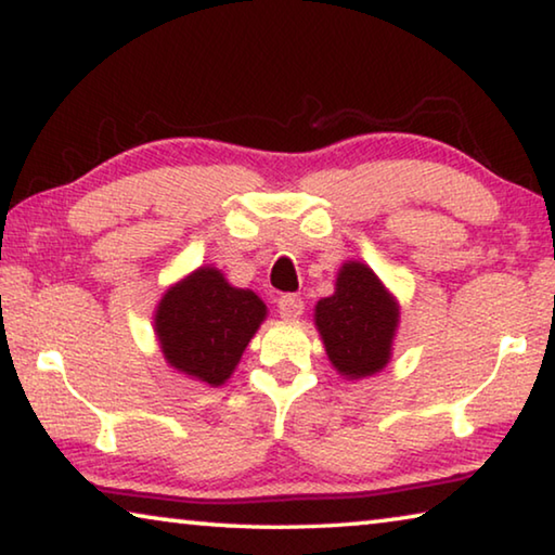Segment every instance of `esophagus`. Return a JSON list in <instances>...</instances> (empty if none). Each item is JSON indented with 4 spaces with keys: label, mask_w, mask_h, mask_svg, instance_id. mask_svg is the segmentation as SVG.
<instances>
[{
    "label": "esophagus",
    "mask_w": 555,
    "mask_h": 555,
    "mask_svg": "<svg viewBox=\"0 0 555 555\" xmlns=\"http://www.w3.org/2000/svg\"><path fill=\"white\" fill-rule=\"evenodd\" d=\"M279 315L284 318V321H296V318L304 315V300L294 294L281 296L279 298Z\"/></svg>",
    "instance_id": "1"
}]
</instances>
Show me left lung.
Masks as SVG:
<instances>
[{
    "label": "left lung",
    "instance_id": "1",
    "mask_svg": "<svg viewBox=\"0 0 555 555\" xmlns=\"http://www.w3.org/2000/svg\"><path fill=\"white\" fill-rule=\"evenodd\" d=\"M313 321L325 354L343 379H364L391 360L399 327V300L362 261H345L335 294L315 304Z\"/></svg>",
    "mask_w": 555,
    "mask_h": 555
}]
</instances>
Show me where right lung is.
<instances>
[{
  "instance_id": "obj_1",
  "label": "right lung",
  "mask_w": 555,
  "mask_h": 555,
  "mask_svg": "<svg viewBox=\"0 0 555 555\" xmlns=\"http://www.w3.org/2000/svg\"><path fill=\"white\" fill-rule=\"evenodd\" d=\"M264 321L267 306L255 291L232 286L220 269L198 267L166 288L154 333L168 367L220 387Z\"/></svg>"
}]
</instances>
